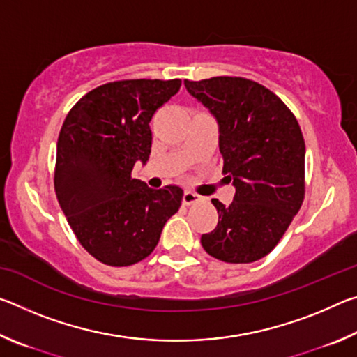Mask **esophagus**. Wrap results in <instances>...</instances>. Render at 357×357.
<instances>
[{
    "mask_svg": "<svg viewBox=\"0 0 357 357\" xmlns=\"http://www.w3.org/2000/svg\"><path fill=\"white\" fill-rule=\"evenodd\" d=\"M200 200H202V197L197 195V193L190 192V190H185L184 195H183V203L187 204V206H189V204H192V203L200 202Z\"/></svg>",
    "mask_w": 357,
    "mask_h": 357,
    "instance_id": "1",
    "label": "esophagus"
}]
</instances>
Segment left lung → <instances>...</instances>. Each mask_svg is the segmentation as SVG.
I'll list each match as a JSON object with an SVG mask.
<instances>
[{
    "mask_svg": "<svg viewBox=\"0 0 357 357\" xmlns=\"http://www.w3.org/2000/svg\"><path fill=\"white\" fill-rule=\"evenodd\" d=\"M184 84L217 119L223 173L236 187L229 206L213 200L219 222L202 245L220 261L253 263L274 249L304 202L305 143L298 119L279 96L243 77Z\"/></svg>",
    "mask_w": 357,
    "mask_h": 357,
    "instance_id": "8db88e82",
    "label": "left lung"
}]
</instances>
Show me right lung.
<instances>
[{
    "instance_id": "add662e5",
    "label": "right lung",
    "mask_w": 357,
    "mask_h": 357,
    "mask_svg": "<svg viewBox=\"0 0 357 357\" xmlns=\"http://www.w3.org/2000/svg\"><path fill=\"white\" fill-rule=\"evenodd\" d=\"M181 80H119L72 107L56 144L55 192L72 231L100 263L121 268L151 255L178 213L183 189H149L132 178L151 154V118Z\"/></svg>"
}]
</instances>
